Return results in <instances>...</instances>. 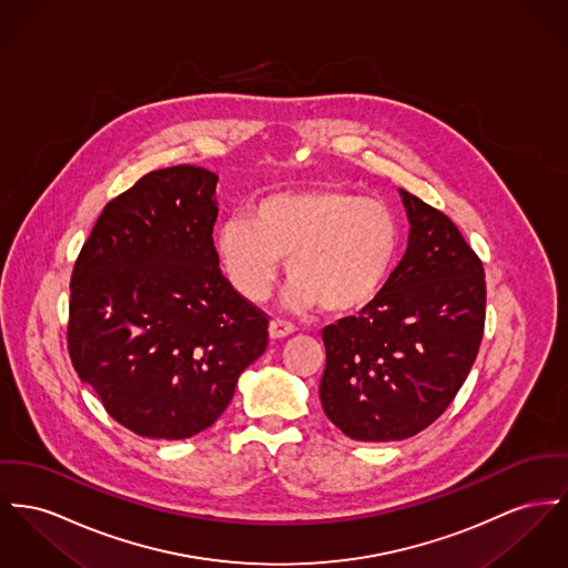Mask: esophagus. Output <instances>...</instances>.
Here are the masks:
<instances>
[{
    "mask_svg": "<svg viewBox=\"0 0 568 568\" xmlns=\"http://www.w3.org/2000/svg\"><path fill=\"white\" fill-rule=\"evenodd\" d=\"M291 334H295V327L291 323H286V321H271L268 323V338L271 341H282Z\"/></svg>",
    "mask_w": 568,
    "mask_h": 568,
    "instance_id": "esophagus-1",
    "label": "esophagus"
}]
</instances>
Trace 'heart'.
I'll use <instances>...</instances> for the list:
<instances>
[{
	"label": "heart",
	"instance_id": "obj_1",
	"mask_svg": "<svg viewBox=\"0 0 568 568\" xmlns=\"http://www.w3.org/2000/svg\"><path fill=\"white\" fill-rule=\"evenodd\" d=\"M400 226L394 211L373 197L338 187L277 191L245 217H227L215 250L230 284L247 302L271 293L286 261L284 303L346 314L373 302L398 256Z\"/></svg>",
	"mask_w": 568,
	"mask_h": 568
}]
</instances>
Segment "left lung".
I'll return each instance as SVG.
<instances>
[{
    "instance_id": "left-lung-1",
    "label": "left lung",
    "mask_w": 568,
    "mask_h": 568,
    "mask_svg": "<svg viewBox=\"0 0 568 568\" xmlns=\"http://www.w3.org/2000/svg\"><path fill=\"white\" fill-rule=\"evenodd\" d=\"M409 239L400 263L357 316L323 329L321 405L357 442H400L453 403L485 329V271L458 227L398 190Z\"/></svg>"
}]
</instances>
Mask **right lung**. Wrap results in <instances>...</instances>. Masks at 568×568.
I'll list each match as a JSON object with an SVG mask.
<instances>
[{"mask_svg": "<svg viewBox=\"0 0 568 568\" xmlns=\"http://www.w3.org/2000/svg\"><path fill=\"white\" fill-rule=\"evenodd\" d=\"M215 172L154 170L112 200L71 277L69 353L118 424L187 439L224 414L268 321L220 271Z\"/></svg>", "mask_w": 568, "mask_h": 568, "instance_id": "1", "label": "right lung"}]
</instances>
